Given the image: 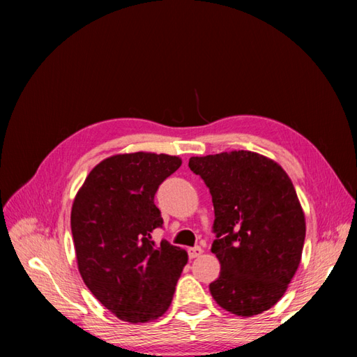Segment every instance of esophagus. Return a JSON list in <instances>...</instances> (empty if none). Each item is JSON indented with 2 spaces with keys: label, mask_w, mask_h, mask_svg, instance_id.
<instances>
[{
  "label": "esophagus",
  "mask_w": 357,
  "mask_h": 357,
  "mask_svg": "<svg viewBox=\"0 0 357 357\" xmlns=\"http://www.w3.org/2000/svg\"><path fill=\"white\" fill-rule=\"evenodd\" d=\"M201 255H202V248L201 247L188 248V257H190V259H195V257H198Z\"/></svg>",
  "instance_id": "1"
}]
</instances>
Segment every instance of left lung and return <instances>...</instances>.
<instances>
[{
	"label": "left lung",
	"mask_w": 357,
	"mask_h": 357,
	"mask_svg": "<svg viewBox=\"0 0 357 357\" xmlns=\"http://www.w3.org/2000/svg\"><path fill=\"white\" fill-rule=\"evenodd\" d=\"M215 207L211 252L221 264L210 284L227 312L250 317L282 298L301 264L305 216L291 179L270 158L248 150L192 156Z\"/></svg>",
	"instance_id": "1"
}]
</instances>
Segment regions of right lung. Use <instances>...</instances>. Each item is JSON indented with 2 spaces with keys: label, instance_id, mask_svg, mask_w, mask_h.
Returning a JSON list of instances; mask_svg holds the SVG:
<instances>
[{
  "label": "right lung",
  "instance_id": "right-lung-1",
  "mask_svg": "<svg viewBox=\"0 0 357 357\" xmlns=\"http://www.w3.org/2000/svg\"><path fill=\"white\" fill-rule=\"evenodd\" d=\"M181 164L164 153L113 155L89 173L75 196L70 225L81 278L121 321L162 316L188 261L185 250L151 239L162 227L155 193Z\"/></svg>",
  "mask_w": 357,
  "mask_h": 357
}]
</instances>
